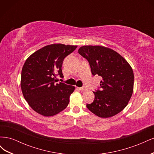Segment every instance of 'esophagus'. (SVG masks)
Listing matches in <instances>:
<instances>
[{"mask_svg": "<svg viewBox=\"0 0 154 154\" xmlns=\"http://www.w3.org/2000/svg\"><path fill=\"white\" fill-rule=\"evenodd\" d=\"M80 89L81 91H85L87 90V88L85 87H80Z\"/></svg>", "mask_w": 154, "mask_h": 154, "instance_id": "34e87169", "label": "esophagus"}]
</instances>
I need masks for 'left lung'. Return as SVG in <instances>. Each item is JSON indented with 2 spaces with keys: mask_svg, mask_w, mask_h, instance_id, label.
I'll use <instances>...</instances> for the list:
<instances>
[{
  "mask_svg": "<svg viewBox=\"0 0 154 154\" xmlns=\"http://www.w3.org/2000/svg\"><path fill=\"white\" fill-rule=\"evenodd\" d=\"M78 53L89 62L93 75L103 78L101 90L93 92L94 100L87 107L93 114L108 118L122 112L128 103L134 91L133 70L122 56L101 45H84Z\"/></svg>",
  "mask_w": 154,
  "mask_h": 154,
  "instance_id": "1",
  "label": "left lung"
}]
</instances>
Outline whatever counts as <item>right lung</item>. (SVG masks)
<instances>
[{"label":"right lung","instance_id":"1","mask_svg":"<svg viewBox=\"0 0 154 154\" xmlns=\"http://www.w3.org/2000/svg\"><path fill=\"white\" fill-rule=\"evenodd\" d=\"M77 45L53 44L35 51L27 58L22 69L20 87L25 100L38 114L49 117L67 106L74 86L55 83L57 74L63 77V59Z\"/></svg>","mask_w":154,"mask_h":154}]
</instances>
